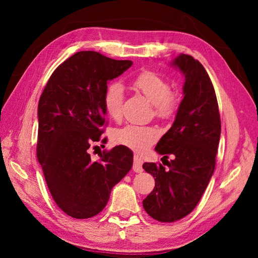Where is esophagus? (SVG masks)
Segmentation results:
<instances>
[{
	"label": "esophagus",
	"instance_id": "esophagus-1",
	"mask_svg": "<svg viewBox=\"0 0 258 258\" xmlns=\"http://www.w3.org/2000/svg\"><path fill=\"white\" fill-rule=\"evenodd\" d=\"M133 171L137 173H141L143 171L142 168V159L139 156H134V164H133Z\"/></svg>",
	"mask_w": 258,
	"mask_h": 258
}]
</instances>
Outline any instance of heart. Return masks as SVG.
<instances>
[{
  "mask_svg": "<svg viewBox=\"0 0 258 258\" xmlns=\"http://www.w3.org/2000/svg\"><path fill=\"white\" fill-rule=\"evenodd\" d=\"M131 86L152 102L154 113L160 119H169L177 110L176 95L172 92L168 81L150 71H142L131 80ZM106 111L112 119L119 120L123 115L124 91L119 83H112L106 90L103 98ZM159 138L155 126L126 125L112 133L116 145L127 147L137 152H143Z\"/></svg>",
  "mask_w": 258,
  "mask_h": 258,
  "instance_id": "heart-1",
  "label": "heart"
}]
</instances>
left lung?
I'll return each mask as SVG.
<instances>
[{"label": "left lung", "instance_id": "1", "mask_svg": "<svg viewBox=\"0 0 258 258\" xmlns=\"http://www.w3.org/2000/svg\"><path fill=\"white\" fill-rule=\"evenodd\" d=\"M173 64L184 74V98L156 151L164 158H174L167 160L168 169L157 163L142 166L156 181L143 208L163 223L181 220L197 206L215 169L221 137L218 103L206 69L187 54L178 55Z\"/></svg>", "mask_w": 258, "mask_h": 258}]
</instances>
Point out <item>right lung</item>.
Listing matches in <instances>:
<instances>
[{
  "label": "right lung",
  "mask_w": 258,
  "mask_h": 258,
  "mask_svg": "<svg viewBox=\"0 0 258 258\" xmlns=\"http://www.w3.org/2000/svg\"><path fill=\"white\" fill-rule=\"evenodd\" d=\"M131 66L132 61L95 51L77 52L52 73L40 98L37 159L52 198L74 218L98 215L112 187L132 168L133 152L127 147L103 150L97 161L90 156L107 125L103 98L108 81Z\"/></svg>",
  "instance_id": "obj_1"
}]
</instances>
